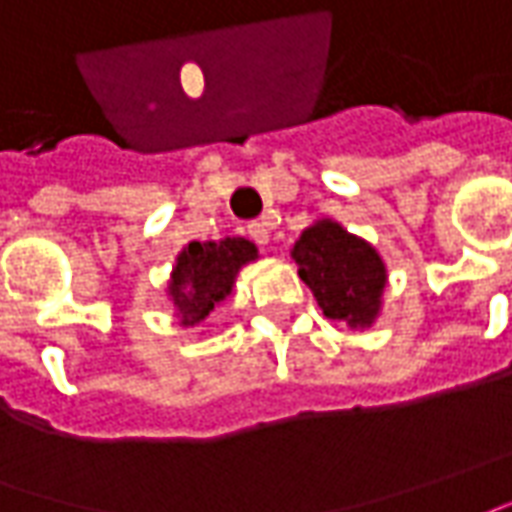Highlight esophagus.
I'll return each instance as SVG.
<instances>
[{"label":"esophagus","mask_w":512,"mask_h":512,"mask_svg":"<svg viewBox=\"0 0 512 512\" xmlns=\"http://www.w3.org/2000/svg\"><path fill=\"white\" fill-rule=\"evenodd\" d=\"M249 238L257 243V246H266L269 243V227H266V221H252L249 224Z\"/></svg>","instance_id":"obj_1"}]
</instances>
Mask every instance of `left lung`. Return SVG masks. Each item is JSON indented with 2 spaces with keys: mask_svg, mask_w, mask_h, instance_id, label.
I'll return each mask as SVG.
<instances>
[{
  "mask_svg": "<svg viewBox=\"0 0 512 512\" xmlns=\"http://www.w3.org/2000/svg\"><path fill=\"white\" fill-rule=\"evenodd\" d=\"M291 257L322 314L350 330L373 328L389 280L387 263L373 243L347 232L333 218H316L302 229Z\"/></svg>",
  "mask_w": 512,
  "mask_h": 512,
  "instance_id": "1",
  "label": "left lung"
}]
</instances>
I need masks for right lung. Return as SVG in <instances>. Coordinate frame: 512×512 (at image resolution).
I'll list each match as a JSON object with an SVG mask.
<instances>
[{
	"mask_svg": "<svg viewBox=\"0 0 512 512\" xmlns=\"http://www.w3.org/2000/svg\"><path fill=\"white\" fill-rule=\"evenodd\" d=\"M257 246L246 238L190 241L176 255L165 297L182 328L201 325L210 311L227 300L243 266L255 263Z\"/></svg>",
	"mask_w": 512,
	"mask_h": 512,
	"instance_id": "right-lung-1",
	"label": "right lung"
}]
</instances>
